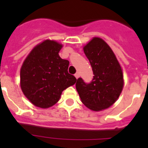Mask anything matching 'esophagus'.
I'll return each mask as SVG.
<instances>
[{"mask_svg":"<svg viewBox=\"0 0 148 148\" xmlns=\"http://www.w3.org/2000/svg\"><path fill=\"white\" fill-rule=\"evenodd\" d=\"M74 76H75V77H76L77 79L79 78V77H80V74H79V73H76V74H74Z\"/></svg>","mask_w":148,"mask_h":148,"instance_id":"34e87169","label":"esophagus"}]
</instances>
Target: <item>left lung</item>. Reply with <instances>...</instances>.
I'll return each mask as SVG.
<instances>
[{
  "label": "left lung",
  "instance_id": "1",
  "mask_svg": "<svg viewBox=\"0 0 148 148\" xmlns=\"http://www.w3.org/2000/svg\"><path fill=\"white\" fill-rule=\"evenodd\" d=\"M95 74L90 84L78 78L76 89L82 103L93 111L110 108L117 101L124 88L122 68L110 47L95 37L83 47Z\"/></svg>",
  "mask_w": 148,
  "mask_h": 148
}]
</instances>
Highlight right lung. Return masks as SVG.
<instances>
[{
	"instance_id": "obj_1",
	"label": "right lung",
	"mask_w": 148,
	"mask_h": 148,
	"mask_svg": "<svg viewBox=\"0 0 148 148\" xmlns=\"http://www.w3.org/2000/svg\"><path fill=\"white\" fill-rule=\"evenodd\" d=\"M63 45L45 40L36 45L27 56L20 71V85L24 96L40 108H51L61 96L63 90L76 83L68 74L69 61L59 56Z\"/></svg>"
}]
</instances>
